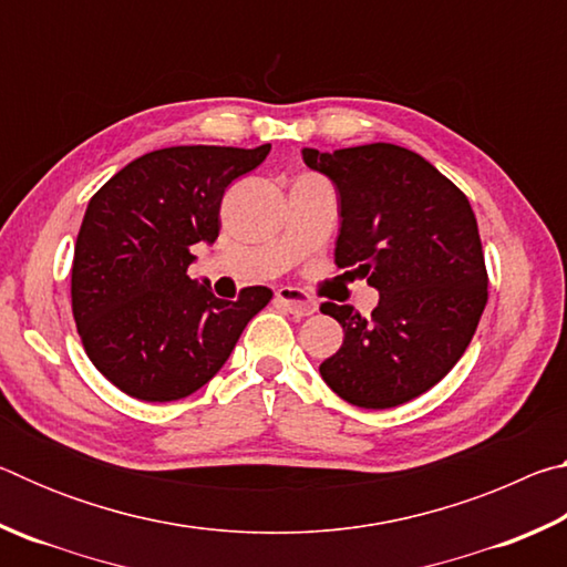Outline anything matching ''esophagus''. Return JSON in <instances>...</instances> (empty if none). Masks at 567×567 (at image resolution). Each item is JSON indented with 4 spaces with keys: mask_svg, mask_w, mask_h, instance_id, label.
<instances>
[{
    "mask_svg": "<svg viewBox=\"0 0 567 567\" xmlns=\"http://www.w3.org/2000/svg\"><path fill=\"white\" fill-rule=\"evenodd\" d=\"M275 300L280 302L287 312L295 315V318H307V315L318 310V302H315L305 290H297V287H280Z\"/></svg>",
    "mask_w": 567,
    "mask_h": 567,
    "instance_id": "34e87169",
    "label": "esophagus"
}]
</instances>
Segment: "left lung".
Masks as SVG:
<instances>
[{"mask_svg": "<svg viewBox=\"0 0 567 567\" xmlns=\"http://www.w3.org/2000/svg\"><path fill=\"white\" fill-rule=\"evenodd\" d=\"M302 159L340 192L334 265L368 277L380 292L370 318L322 302L344 340L320 375L352 405L398 408L455 368L485 310L487 270L473 207L425 157L388 142L305 147Z\"/></svg>", "mask_w": 567, "mask_h": 567, "instance_id": "1", "label": "left lung"}]
</instances>
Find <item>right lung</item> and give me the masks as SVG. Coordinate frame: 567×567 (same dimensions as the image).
Listing matches in <instances>:
<instances>
[{
    "label": "right lung",
    "instance_id": "obj_1",
    "mask_svg": "<svg viewBox=\"0 0 567 567\" xmlns=\"http://www.w3.org/2000/svg\"><path fill=\"white\" fill-rule=\"evenodd\" d=\"M267 152L270 145L155 150L90 199L74 245L72 315L94 368L130 398L192 395L272 300L262 285L219 300L187 275L192 247L219 235L225 189Z\"/></svg>",
    "mask_w": 567,
    "mask_h": 567
}]
</instances>
